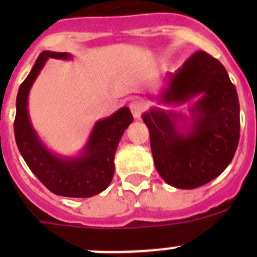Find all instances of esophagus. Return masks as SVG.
<instances>
[{
	"label": "esophagus",
	"mask_w": 257,
	"mask_h": 257,
	"mask_svg": "<svg viewBox=\"0 0 257 257\" xmlns=\"http://www.w3.org/2000/svg\"><path fill=\"white\" fill-rule=\"evenodd\" d=\"M130 110L133 113L134 118H140L143 110H144V103L142 100H134L130 103Z\"/></svg>",
	"instance_id": "34e87169"
}]
</instances>
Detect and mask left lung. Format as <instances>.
<instances>
[{
	"label": "left lung",
	"mask_w": 257,
	"mask_h": 257,
	"mask_svg": "<svg viewBox=\"0 0 257 257\" xmlns=\"http://www.w3.org/2000/svg\"><path fill=\"white\" fill-rule=\"evenodd\" d=\"M154 99L166 106L189 104L187 113L152 106L142 115L161 178L179 189H194L217 178L239 142V101L224 65L197 51L167 74Z\"/></svg>",
	"instance_id": "obj_1"
}]
</instances>
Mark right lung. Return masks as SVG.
I'll list each match as a JSON object with an SVG mask.
<instances>
[{"instance_id": "add662e5", "label": "right lung", "mask_w": 257, "mask_h": 257, "mask_svg": "<svg viewBox=\"0 0 257 257\" xmlns=\"http://www.w3.org/2000/svg\"><path fill=\"white\" fill-rule=\"evenodd\" d=\"M50 58L70 60L69 52L42 51L17 96L14 133L18 149L31 171L54 194L88 198L109 187L114 175V154L126 128L134 121L130 109L122 106L92 126L83 148L76 156H61L47 147L32 124L28 110L31 88Z\"/></svg>"}]
</instances>
